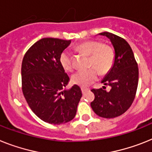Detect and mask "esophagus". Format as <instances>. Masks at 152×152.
Here are the masks:
<instances>
[{
  "label": "esophagus",
  "mask_w": 152,
  "mask_h": 152,
  "mask_svg": "<svg viewBox=\"0 0 152 152\" xmlns=\"http://www.w3.org/2000/svg\"><path fill=\"white\" fill-rule=\"evenodd\" d=\"M81 90H82V93L83 94H85V93H86V92L89 90V89H86V88H81Z\"/></svg>",
  "instance_id": "34e87169"
}]
</instances>
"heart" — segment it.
I'll use <instances>...</instances> for the list:
<instances>
[{"mask_svg": "<svg viewBox=\"0 0 152 152\" xmlns=\"http://www.w3.org/2000/svg\"><path fill=\"white\" fill-rule=\"evenodd\" d=\"M76 49L90 56L89 66L94 67L87 70H80L72 76V82L82 87H86L96 80L97 72L101 75L107 73L113 67L115 55L113 48L107 44H101L96 40L86 41L76 46ZM59 62L66 71L72 69V56L70 52L65 50L59 56ZM96 69L95 70V69Z\"/></svg>", "mask_w": 152, "mask_h": 152, "instance_id": "1", "label": "heart"}]
</instances>
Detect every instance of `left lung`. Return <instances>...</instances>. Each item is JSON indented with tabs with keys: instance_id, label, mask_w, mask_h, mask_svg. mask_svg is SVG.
Returning <instances> with one entry per match:
<instances>
[{
	"instance_id": "8db88e82",
	"label": "left lung",
	"mask_w": 152,
	"mask_h": 152,
	"mask_svg": "<svg viewBox=\"0 0 152 152\" xmlns=\"http://www.w3.org/2000/svg\"><path fill=\"white\" fill-rule=\"evenodd\" d=\"M99 35L107 37L113 45L115 59L113 67L101 81L111 86L93 89L95 99L90 106L96 114L104 118H113L125 113L134 100L138 84V67L130 45L121 37L110 32Z\"/></svg>"
}]
</instances>
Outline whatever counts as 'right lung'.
<instances>
[{
	"label": "right lung",
	"instance_id": "add662e5",
	"mask_svg": "<svg viewBox=\"0 0 152 152\" xmlns=\"http://www.w3.org/2000/svg\"><path fill=\"white\" fill-rule=\"evenodd\" d=\"M70 40L44 38L26 52L21 64L22 92L35 115L43 121L61 124L76 116L82 97L80 86L69 90V77L59 62V56Z\"/></svg>",
	"mask_w": 152,
	"mask_h": 152
}]
</instances>
